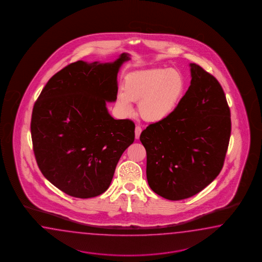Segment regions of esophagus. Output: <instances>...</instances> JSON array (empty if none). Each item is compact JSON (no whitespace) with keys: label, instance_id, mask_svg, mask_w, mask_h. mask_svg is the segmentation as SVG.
<instances>
[{"label":"esophagus","instance_id":"34e87169","mask_svg":"<svg viewBox=\"0 0 262 262\" xmlns=\"http://www.w3.org/2000/svg\"><path fill=\"white\" fill-rule=\"evenodd\" d=\"M141 133H142V128L140 126H136L135 127V138L136 139H139Z\"/></svg>","mask_w":262,"mask_h":262}]
</instances>
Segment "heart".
Segmentation results:
<instances>
[{
    "label": "heart",
    "instance_id": "obj_1",
    "mask_svg": "<svg viewBox=\"0 0 262 262\" xmlns=\"http://www.w3.org/2000/svg\"><path fill=\"white\" fill-rule=\"evenodd\" d=\"M184 88V78L179 70L157 68L136 71L127 77L124 90L118 93V104L125 114H130L132 101H139L140 116L157 122L174 112Z\"/></svg>",
    "mask_w": 262,
    "mask_h": 262
}]
</instances>
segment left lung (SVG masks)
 <instances>
[{
	"instance_id": "8db88e82",
	"label": "left lung",
	"mask_w": 262,
	"mask_h": 262,
	"mask_svg": "<svg viewBox=\"0 0 262 262\" xmlns=\"http://www.w3.org/2000/svg\"><path fill=\"white\" fill-rule=\"evenodd\" d=\"M191 66V85L174 112L140 135L152 191L169 200L201 192L224 166L231 134L230 109L221 84Z\"/></svg>"
}]
</instances>
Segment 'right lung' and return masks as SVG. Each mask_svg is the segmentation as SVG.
Masks as SVG:
<instances>
[{
    "mask_svg": "<svg viewBox=\"0 0 262 262\" xmlns=\"http://www.w3.org/2000/svg\"><path fill=\"white\" fill-rule=\"evenodd\" d=\"M68 64L49 80L33 108L31 135L41 173L64 193L98 196L109 188L123 152L134 141L130 119H114L117 72L128 61Z\"/></svg>",
    "mask_w": 262,
    "mask_h": 262,
    "instance_id": "1",
    "label": "right lung"
}]
</instances>
